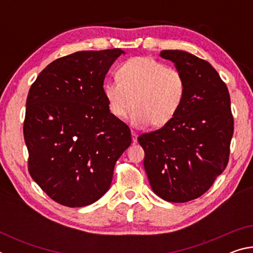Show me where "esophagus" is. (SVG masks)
Listing matches in <instances>:
<instances>
[{"label": "esophagus", "mask_w": 253, "mask_h": 253, "mask_svg": "<svg viewBox=\"0 0 253 253\" xmlns=\"http://www.w3.org/2000/svg\"><path fill=\"white\" fill-rule=\"evenodd\" d=\"M137 132L136 131H134V130H131V138H132V143H137Z\"/></svg>", "instance_id": "34e87169"}]
</instances>
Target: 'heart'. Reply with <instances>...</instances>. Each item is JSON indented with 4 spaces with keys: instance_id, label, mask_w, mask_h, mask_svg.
<instances>
[{
    "instance_id": "obj_1",
    "label": "heart",
    "mask_w": 253,
    "mask_h": 253,
    "mask_svg": "<svg viewBox=\"0 0 253 253\" xmlns=\"http://www.w3.org/2000/svg\"><path fill=\"white\" fill-rule=\"evenodd\" d=\"M118 80L102 85L110 114L124 119L136 107L130 123L137 127H162L178 113L186 91L182 72L149 57L127 60L117 70Z\"/></svg>"
}]
</instances>
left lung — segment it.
Listing matches in <instances>:
<instances>
[{
	"mask_svg": "<svg viewBox=\"0 0 253 253\" xmlns=\"http://www.w3.org/2000/svg\"><path fill=\"white\" fill-rule=\"evenodd\" d=\"M182 72L186 91L178 113L161 129L138 137L154 193L173 203L204 194L225 169L233 135L226 84L205 60L183 50H163Z\"/></svg>",
	"mask_w": 253,
	"mask_h": 253,
	"instance_id": "8db88e82",
	"label": "left lung"
}]
</instances>
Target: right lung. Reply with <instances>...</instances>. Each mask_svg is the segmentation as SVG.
Segmentation results:
<instances>
[{
	"instance_id": "add662e5",
	"label": "right lung",
	"mask_w": 253,
	"mask_h": 253,
	"mask_svg": "<svg viewBox=\"0 0 253 253\" xmlns=\"http://www.w3.org/2000/svg\"><path fill=\"white\" fill-rule=\"evenodd\" d=\"M121 49L80 51L54 60L30 88L23 126L29 172L55 202L95 203L109 190L130 129L110 114L102 92Z\"/></svg>"
}]
</instances>
